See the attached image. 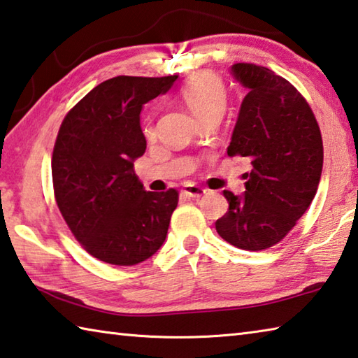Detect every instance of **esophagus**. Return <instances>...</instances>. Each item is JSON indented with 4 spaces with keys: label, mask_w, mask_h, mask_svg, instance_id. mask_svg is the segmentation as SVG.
Returning a JSON list of instances; mask_svg holds the SVG:
<instances>
[{
    "label": "esophagus",
    "mask_w": 358,
    "mask_h": 358,
    "mask_svg": "<svg viewBox=\"0 0 358 358\" xmlns=\"http://www.w3.org/2000/svg\"><path fill=\"white\" fill-rule=\"evenodd\" d=\"M206 193H208V190H204L198 185H185L184 189L180 190V195L185 198H201L206 195Z\"/></svg>",
    "instance_id": "34e87169"
}]
</instances>
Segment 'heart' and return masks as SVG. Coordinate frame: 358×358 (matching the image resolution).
I'll list each match as a JSON object with an SVG mask.
<instances>
[{"instance_id":"obj_1","label":"heart","mask_w":358,"mask_h":358,"mask_svg":"<svg viewBox=\"0 0 358 358\" xmlns=\"http://www.w3.org/2000/svg\"><path fill=\"white\" fill-rule=\"evenodd\" d=\"M180 97L199 121L220 119L227 108V87L214 73H198L192 77L180 90ZM149 134L150 125H144Z\"/></svg>"}]
</instances>
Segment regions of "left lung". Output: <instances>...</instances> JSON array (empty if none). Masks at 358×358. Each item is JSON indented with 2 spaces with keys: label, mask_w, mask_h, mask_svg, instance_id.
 I'll return each mask as SVG.
<instances>
[{
  "label": "left lung",
  "mask_w": 358,
  "mask_h": 358,
  "mask_svg": "<svg viewBox=\"0 0 358 358\" xmlns=\"http://www.w3.org/2000/svg\"><path fill=\"white\" fill-rule=\"evenodd\" d=\"M231 73L247 87L228 146L252 163L245 193L224 190L229 209L215 222L231 245L250 252L273 247L310 208L321 180L324 148L310 105L283 77L237 62Z\"/></svg>",
  "instance_id": "left-lung-1"
}]
</instances>
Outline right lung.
Masks as SVG:
<instances>
[{
  "instance_id": "1",
  "label": "right lung",
  "mask_w": 358,
  "mask_h": 358,
  "mask_svg": "<svg viewBox=\"0 0 358 358\" xmlns=\"http://www.w3.org/2000/svg\"><path fill=\"white\" fill-rule=\"evenodd\" d=\"M176 80L178 75L106 80L67 113L56 136V204L75 239L108 264L135 266L166 239L179 193L144 190L134 162L146 150L143 105Z\"/></svg>"
}]
</instances>
